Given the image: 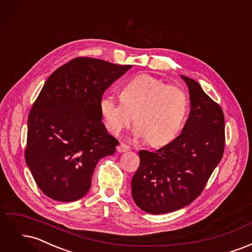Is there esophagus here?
Wrapping results in <instances>:
<instances>
[{"label": "esophagus", "mask_w": 252, "mask_h": 252, "mask_svg": "<svg viewBox=\"0 0 252 252\" xmlns=\"http://www.w3.org/2000/svg\"><path fill=\"white\" fill-rule=\"evenodd\" d=\"M129 149V146L128 145H126V144H123V143H121L119 146L117 147V150H118V152H126V151H128Z\"/></svg>", "instance_id": "1"}]
</instances>
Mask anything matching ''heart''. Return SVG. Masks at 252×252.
Returning <instances> with one entry per match:
<instances>
[{
  "mask_svg": "<svg viewBox=\"0 0 252 252\" xmlns=\"http://www.w3.org/2000/svg\"><path fill=\"white\" fill-rule=\"evenodd\" d=\"M121 100L106 95L100 101L101 114L109 130L119 134L134 117L133 134L162 146L178 135L188 113V98L178 86L142 74L121 89Z\"/></svg>",
  "mask_w": 252,
  "mask_h": 252,
  "instance_id": "b5f03b06",
  "label": "heart"
}]
</instances>
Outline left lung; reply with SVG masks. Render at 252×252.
<instances>
[{"mask_svg":"<svg viewBox=\"0 0 252 252\" xmlns=\"http://www.w3.org/2000/svg\"><path fill=\"white\" fill-rule=\"evenodd\" d=\"M181 77L189 88L191 106L186 124L164 147L139 152L140 166L131 180L133 201L151 215L172 212L192 203L224 154L222 108L196 81Z\"/></svg>","mask_w":252,"mask_h":252,"instance_id":"left-lung-1","label":"left lung"}]
</instances>
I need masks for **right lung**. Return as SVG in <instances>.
Returning a JSON list of instances; mask_svg holds the SVG:
<instances>
[{
  "instance_id": "right-lung-1",
  "label": "right lung",
  "mask_w": 252,
  "mask_h": 252,
  "mask_svg": "<svg viewBox=\"0 0 252 252\" xmlns=\"http://www.w3.org/2000/svg\"><path fill=\"white\" fill-rule=\"evenodd\" d=\"M131 67L75 58L45 82L28 116L25 159L50 199H81L90 189L98 159L114 154L119 141L102 123L100 101Z\"/></svg>"
}]
</instances>
